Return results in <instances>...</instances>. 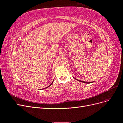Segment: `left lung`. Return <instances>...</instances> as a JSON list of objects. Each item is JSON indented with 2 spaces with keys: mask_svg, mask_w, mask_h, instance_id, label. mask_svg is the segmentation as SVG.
<instances>
[{
  "mask_svg": "<svg viewBox=\"0 0 123 123\" xmlns=\"http://www.w3.org/2000/svg\"><path fill=\"white\" fill-rule=\"evenodd\" d=\"M77 80H79L80 81V82H82V83H87V84H89V83H92L93 82H87V81H81V80H78L77 79H76Z\"/></svg>",
  "mask_w": 123,
  "mask_h": 123,
  "instance_id": "8db88e82",
  "label": "left lung"
}]
</instances>
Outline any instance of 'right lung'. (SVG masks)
<instances>
[{
  "label": "right lung",
  "instance_id": "right-lung-1",
  "mask_svg": "<svg viewBox=\"0 0 123 123\" xmlns=\"http://www.w3.org/2000/svg\"><path fill=\"white\" fill-rule=\"evenodd\" d=\"M53 82H52V84H50V85H49V86H48V87H46V88H48V87H49V86H51V85L52 84H53ZM44 89H45V88H44Z\"/></svg>",
  "mask_w": 123,
  "mask_h": 123
}]
</instances>
